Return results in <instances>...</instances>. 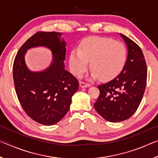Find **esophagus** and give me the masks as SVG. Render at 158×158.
Instances as JSON below:
<instances>
[{"instance_id":"1","label":"esophagus","mask_w":158,"mask_h":158,"mask_svg":"<svg viewBox=\"0 0 158 158\" xmlns=\"http://www.w3.org/2000/svg\"><path fill=\"white\" fill-rule=\"evenodd\" d=\"M79 85H80V87H81V88H86V87H89L90 84H87V83L83 82V81H80Z\"/></svg>"}]
</instances>
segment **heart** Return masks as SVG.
<instances>
[{"instance_id":"b5f03b06","label":"heart","mask_w":158,"mask_h":158,"mask_svg":"<svg viewBox=\"0 0 158 158\" xmlns=\"http://www.w3.org/2000/svg\"><path fill=\"white\" fill-rule=\"evenodd\" d=\"M127 59L125 45L108 37H96L85 40L80 49H74L69 58V68L74 76L79 77L88 68L89 61L92 78L109 81L123 68Z\"/></svg>"}]
</instances>
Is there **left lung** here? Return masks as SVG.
I'll return each mask as SVG.
<instances>
[{"instance_id":"obj_1","label":"left lung","mask_w":158,"mask_h":158,"mask_svg":"<svg viewBox=\"0 0 158 158\" xmlns=\"http://www.w3.org/2000/svg\"><path fill=\"white\" fill-rule=\"evenodd\" d=\"M127 47V60L118 75L98 85L95 110L109 122H121L137 111L145 91L147 67L142 51L129 37L120 33Z\"/></svg>"}]
</instances>
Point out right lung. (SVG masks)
Masks as SVG:
<instances>
[{
	"mask_svg": "<svg viewBox=\"0 0 158 158\" xmlns=\"http://www.w3.org/2000/svg\"><path fill=\"white\" fill-rule=\"evenodd\" d=\"M57 32H38L19 50L13 64L15 90L21 106L29 117L39 123L52 125L67 114L79 82L65 69L66 42ZM44 46L52 52L51 65L40 72L26 66L25 54L33 47Z\"/></svg>",
	"mask_w": 158,
	"mask_h": 158,
	"instance_id": "right-lung-1",
	"label": "right lung"
}]
</instances>
